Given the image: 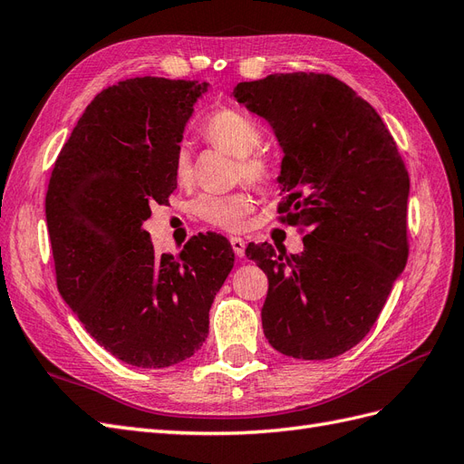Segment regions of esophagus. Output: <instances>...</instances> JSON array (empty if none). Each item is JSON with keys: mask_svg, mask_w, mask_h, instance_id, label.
<instances>
[{"mask_svg": "<svg viewBox=\"0 0 464 464\" xmlns=\"http://www.w3.org/2000/svg\"><path fill=\"white\" fill-rule=\"evenodd\" d=\"M230 246H232V251L236 254V257H244V254H246V242L242 240V237L232 236L230 237Z\"/></svg>", "mask_w": 464, "mask_h": 464, "instance_id": "34e87169", "label": "esophagus"}]
</instances>
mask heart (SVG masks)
I'll list each match as a JSON object with an SVG mask.
<instances>
[{
	"label": "heart",
	"mask_w": 464,
	"mask_h": 464,
	"mask_svg": "<svg viewBox=\"0 0 464 464\" xmlns=\"http://www.w3.org/2000/svg\"><path fill=\"white\" fill-rule=\"evenodd\" d=\"M203 135L210 145L232 154L237 159V179L249 186H263L269 179V164L256 154L261 145V131L257 125L236 110H220L205 123ZM174 176L186 181L191 176V154L188 147H178L174 154ZM251 198L246 193L215 195L203 193L191 203L193 215L205 220L210 227L222 230H237L244 227L251 213Z\"/></svg>",
	"instance_id": "b5f03b06"
}]
</instances>
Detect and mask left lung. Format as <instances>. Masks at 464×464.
I'll list each match as a JSON object with an SVG mask.
<instances>
[{
    "mask_svg": "<svg viewBox=\"0 0 464 464\" xmlns=\"http://www.w3.org/2000/svg\"><path fill=\"white\" fill-rule=\"evenodd\" d=\"M283 150L278 213L307 230L302 254L249 244L269 278L263 333L280 354L329 360L356 346L404 271L411 181L377 111L339 79L273 73L232 94Z\"/></svg>",
    "mask_w": 464,
    "mask_h": 464,
    "instance_id": "8db88e82",
    "label": "left lung"
}]
</instances>
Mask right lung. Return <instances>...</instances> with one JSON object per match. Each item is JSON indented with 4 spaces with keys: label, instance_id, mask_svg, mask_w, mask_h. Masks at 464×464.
<instances>
[{
    "label": "right lung",
    "instance_id": "obj_1",
    "mask_svg": "<svg viewBox=\"0 0 464 464\" xmlns=\"http://www.w3.org/2000/svg\"><path fill=\"white\" fill-rule=\"evenodd\" d=\"M208 82L135 77L98 94L53 164L46 222L58 290L92 339L135 368L191 358L234 266L227 237L157 256L143 222L178 179L174 154Z\"/></svg>",
    "mask_w": 464,
    "mask_h": 464
}]
</instances>
